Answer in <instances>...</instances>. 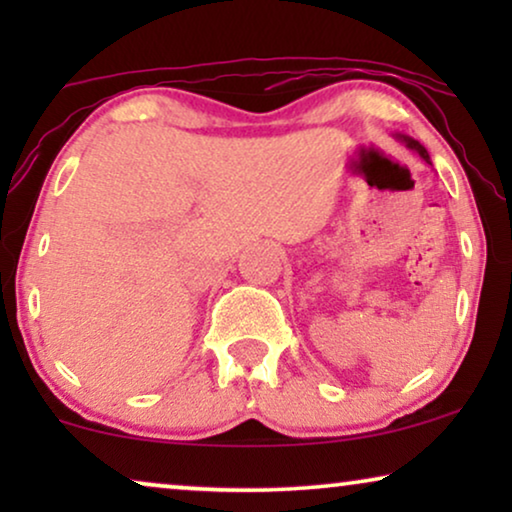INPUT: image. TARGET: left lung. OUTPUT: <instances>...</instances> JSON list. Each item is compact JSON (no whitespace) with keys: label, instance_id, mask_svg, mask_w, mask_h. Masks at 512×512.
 <instances>
[{"label":"left lung","instance_id":"left-lung-1","mask_svg":"<svg viewBox=\"0 0 512 512\" xmlns=\"http://www.w3.org/2000/svg\"><path fill=\"white\" fill-rule=\"evenodd\" d=\"M396 139H401V142H403L405 146H408V149H412L415 153H419V158H422L426 165H433V163H431V158H429V151H426L424 146L417 142V139H412V137H408V135H396Z\"/></svg>","mask_w":512,"mask_h":512}]
</instances>
